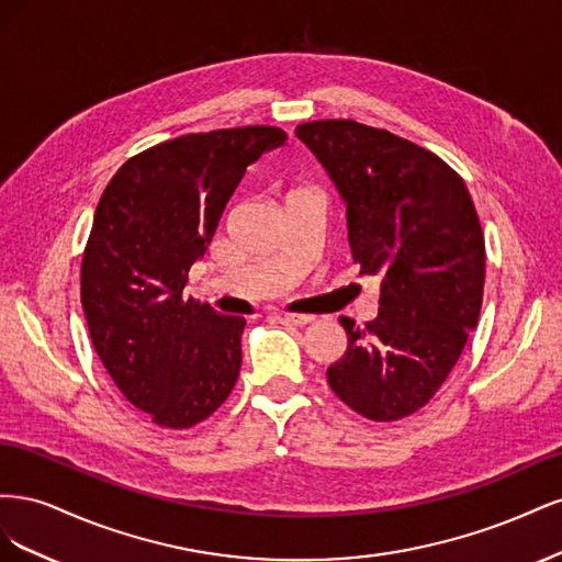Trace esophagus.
I'll use <instances>...</instances> for the list:
<instances>
[{
    "instance_id": "1",
    "label": "esophagus",
    "mask_w": 562,
    "mask_h": 562,
    "mask_svg": "<svg viewBox=\"0 0 562 562\" xmlns=\"http://www.w3.org/2000/svg\"><path fill=\"white\" fill-rule=\"evenodd\" d=\"M283 321L288 323V326H310V323L314 321V316L310 314H283Z\"/></svg>"
}]
</instances>
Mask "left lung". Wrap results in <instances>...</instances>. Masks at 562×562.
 Returning a JSON list of instances; mask_svg holds the SVG:
<instances>
[{
    "label": "left lung",
    "mask_w": 562,
    "mask_h": 562,
    "mask_svg": "<svg viewBox=\"0 0 562 562\" xmlns=\"http://www.w3.org/2000/svg\"><path fill=\"white\" fill-rule=\"evenodd\" d=\"M347 206L361 277L380 281L363 328L339 316L347 351L328 384L351 411L394 422L427 405L454 368L483 304L485 241L464 180L411 140L351 119L300 124Z\"/></svg>",
    "instance_id": "obj_1"
}]
</instances>
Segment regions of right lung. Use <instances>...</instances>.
I'll return each mask as SVG.
<instances>
[{
    "label": "right lung",
    "instance_id": "obj_1",
    "mask_svg": "<svg viewBox=\"0 0 562 562\" xmlns=\"http://www.w3.org/2000/svg\"><path fill=\"white\" fill-rule=\"evenodd\" d=\"M285 140L277 126L180 135L128 159L100 196L83 316L119 391L159 427H194L239 378L246 318L184 297V285L246 168Z\"/></svg>",
    "mask_w": 562,
    "mask_h": 562
}]
</instances>
